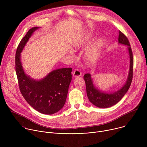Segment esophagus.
<instances>
[{"instance_id":"obj_1","label":"esophagus","mask_w":147,"mask_h":147,"mask_svg":"<svg viewBox=\"0 0 147 147\" xmlns=\"http://www.w3.org/2000/svg\"><path fill=\"white\" fill-rule=\"evenodd\" d=\"M82 74H81V72L79 70H75L73 73V76L74 77H79L80 76H81Z\"/></svg>"}]
</instances>
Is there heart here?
<instances>
[{
    "instance_id": "1",
    "label": "heart",
    "mask_w": 147,
    "mask_h": 147,
    "mask_svg": "<svg viewBox=\"0 0 147 147\" xmlns=\"http://www.w3.org/2000/svg\"><path fill=\"white\" fill-rule=\"evenodd\" d=\"M90 39V36L87 35L85 37L78 39L73 43V47L75 49H78L87 44ZM102 47V43L100 40H96L90 46L87 48L85 51V56L86 59L90 61L96 60L100 53ZM69 53L71 55H73V52L69 51Z\"/></svg>"
}]
</instances>
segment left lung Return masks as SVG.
I'll list each match as a JSON object with an SVG mask.
<instances>
[{
  "mask_svg": "<svg viewBox=\"0 0 147 147\" xmlns=\"http://www.w3.org/2000/svg\"><path fill=\"white\" fill-rule=\"evenodd\" d=\"M119 44L127 46V49L129 53L130 65L127 80L124 85L116 91L109 92L104 91L98 88L94 82L93 78L90 73L84 76L86 82V90L88 98L94 105L99 108H107L111 107L119 102L129 89L133 78V56L130 45L127 38L121 31L119 32Z\"/></svg>",
  "mask_w": 147,
  "mask_h": 147,
  "instance_id": "left-lung-1",
  "label": "left lung"
}]
</instances>
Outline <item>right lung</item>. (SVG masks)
Here are the masks:
<instances>
[{
    "instance_id": "right-lung-1",
    "label": "right lung",
    "mask_w": 147,
    "mask_h": 147,
    "mask_svg": "<svg viewBox=\"0 0 147 147\" xmlns=\"http://www.w3.org/2000/svg\"><path fill=\"white\" fill-rule=\"evenodd\" d=\"M39 27L30 29L20 41L16 53V71L21 93L34 109L45 115H52L64 107L71 81V68L54 70L40 80L26 73L21 53L29 39Z\"/></svg>"
}]
</instances>
